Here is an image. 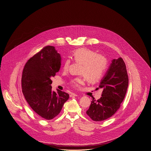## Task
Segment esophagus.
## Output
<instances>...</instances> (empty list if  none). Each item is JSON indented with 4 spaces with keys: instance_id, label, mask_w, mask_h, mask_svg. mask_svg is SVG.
I'll return each instance as SVG.
<instances>
[{
    "instance_id": "34e87169",
    "label": "esophagus",
    "mask_w": 151,
    "mask_h": 151,
    "mask_svg": "<svg viewBox=\"0 0 151 151\" xmlns=\"http://www.w3.org/2000/svg\"><path fill=\"white\" fill-rule=\"evenodd\" d=\"M77 96V94H75V93H71L70 95V97H74V96Z\"/></svg>"
}]
</instances>
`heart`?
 <instances>
[{
  "label": "heart",
  "instance_id": "b5f03b06",
  "mask_svg": "<svg viewBox=\"0 0 151 151\" xmlns=\"http://www.w3.org/2000/svg\"><path fill=\"white\" fill-rule=\"evenodd\" d=\"M75 62L82 64L80 74L84 75L88 81L95 82L103 76L107 65V59L104 55L88 48H81L75 50L72 54ZM70 64V59L64 62L63 70L66 71ZM85 78L78 76L71 78L70 84L75 88H80L84 83Z\"/></svg>",
  "mask_w": 151,
  "mask_h": 151
}]
</instances>
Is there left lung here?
Here are the masks:
<instances>
[{"instance_id": "left-lung-1", "label": "left lung", "mask_w": 151, "mask_h": 151, "mask_svg": "<svg viewBox=\"0 0 151 151\" xmlns=\"http://www.w3.org/2000/svg\"><path fill=\"white\" fill-rule=\"evenodd\" d=\"M129 80L125 64L121 57L114 59L97 89H103L99 99L92 100L86 114L93 121H103L111 117L121 107Z\"/></svg>"}]
</instances>
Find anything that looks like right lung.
<instances>
[{
    "instance_id": "obj_1",
    "label": "right lung",
    "mask_w": 151,
    "mask_h": 151,
    "mask_svg": "<svg viewBox=\"0 0 151 151\" xmlns=\"http://www.w3.org/2000/svg\"><path fill=\"white\" fill-rule=\"evenodd\" d=\"M61 58L55 47L47 46L30 58L23 69L22 91L27 102L40 117L51 120L69 98L65 92H52V76L59 70Z\"/></svg>"
}]
</instances>
